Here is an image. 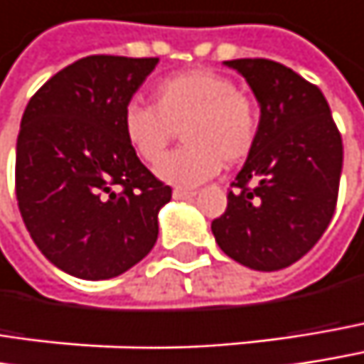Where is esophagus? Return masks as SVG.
I'll return each instance as SVG.
<instances>
[{"label": "esophagus", "mask_w": 364, "mask_h": 364, "mask_svg": "<svg viewBox=\"0 0 364 364\" xmlns=\"http://www.w3.org/2000/svg\"><path fill=\"white\" fill-rule=\"evenodd\" d=\"M196 196V191H191V189H181V187H177L175 191H173V198L175 200H189V198H193Z\"/></svg>", "instance_id": "1"}]
</instances>
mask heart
<instances>
[{"mask_svg":"<svg viewBox=\"0 0 364 364\" xmlns=\"http://www.w3.org/2000/svg\"><path fill=\"white\" fill-rule=\"evenodd\" d=\"M177 133L185 146L158 166V175L191 187L248 158L258 141L260 110L233 79L215 70L166 77L151 89V106L131 102L122 110V135L148 166L166 156Z\"/></svg>","mask_w":364,"mask_h":364,"instance_id":"b5f03b06","label":"heart"}]
</instances>
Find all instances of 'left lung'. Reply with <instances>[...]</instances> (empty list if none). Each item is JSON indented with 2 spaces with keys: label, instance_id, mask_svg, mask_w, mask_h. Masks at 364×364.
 Segmentation results:
<instances>
[{
  "label": "left lung",
  "instance_id": "obj_1",
  "mask_svg": "<svg viewBox=\"0 0 364 364\" xmlns=\"http://www.w3.org/2000/svg\"><path fill=\"white\" fill-rule=\"evenodd\" d=\"M260 104V133L231 183L216 244L254 271H279L321 240L336 213L344 146L316 85L264 58L227 60Z\"/></svg>",
  "mask_w": 364,
  "mask_h": 364
}]
</instances>
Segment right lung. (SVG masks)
<instances>
[{"mask_svg": "<svg viewBox=\"0 0 364 364\" xmlns=\"http://www.w3.org/2000/svg\"><path fill=\"white\" fill-rule=\"evenodd\" d=\"M158 58L87 55L31 97L16 141V200L43 256L68 275L110 279L158 240L171 185L122 135V110Z\"/></svg>", "mask_w": 364, "mask_h": 364, "instance_id": "1", "label": "right lung"}]
</instances>
